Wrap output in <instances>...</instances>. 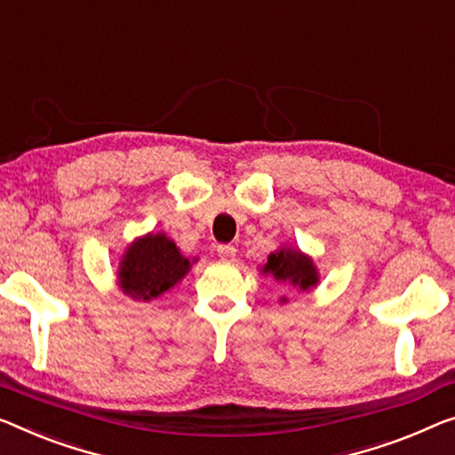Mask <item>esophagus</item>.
Masks as SVG:
<instances>
[{"label": "esophagus", "instance_id": "esophagus-1", "mask_svg": "<svg viewBox=\"0 0 455 455\" xmlns=\"http://www.w3.org/2000/svg\"><path fill=\"white\" fill-rule=\"evenodd\" d=\"M216 251H219V255L222 257V259H233V257L236 255V249L233 245H219L216 247Z\"/></svg>", "mask_w": 455, "mask_h": 455}]
</instances>
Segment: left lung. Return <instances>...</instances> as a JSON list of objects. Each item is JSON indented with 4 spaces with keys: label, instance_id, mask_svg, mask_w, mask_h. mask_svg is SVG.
Returning a JSON list of instances; mask_svg holds the SVG:
<instances>
[{
    "label": "left lung",
    "instance_id": "obj_1",
    "mask_svg": "<svg viewBox=\"0 0 455 455\" xmlns=\"http://www.w3.org/2000/svg\"><path fill=\"white\" fill-rule=\"evenodd\" d=\"M263 271H267L275 277L277 282H286L292 283L298 290H308L316 286L318 275H316V267L313 266V259L307 255H302L300 251L296 249H280L275 253H271L267 257V266L263 267Z\"/></svg>",
    "mask_w": 455,
    "mask_h": 455
}]
</instances>
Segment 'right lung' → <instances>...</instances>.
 I'll list each match as a JSON object with an SVG mask.
<instances>
[{"label": "right lung", "mask_w": 455, "mask_h": 455, "mask_svg": "<svg viewBox=\"0 0 455 455\" xmlns=\"http://www.w3.org/2000/svg\"><path fill=\"white\" fill-rule=\"evenodd\" d=\"M189 259L165 235H147L132 243L120 266L122 292L151 300L175 286L188 274Z\"/></svg>", "instance_id": "1"}]
</instances>
